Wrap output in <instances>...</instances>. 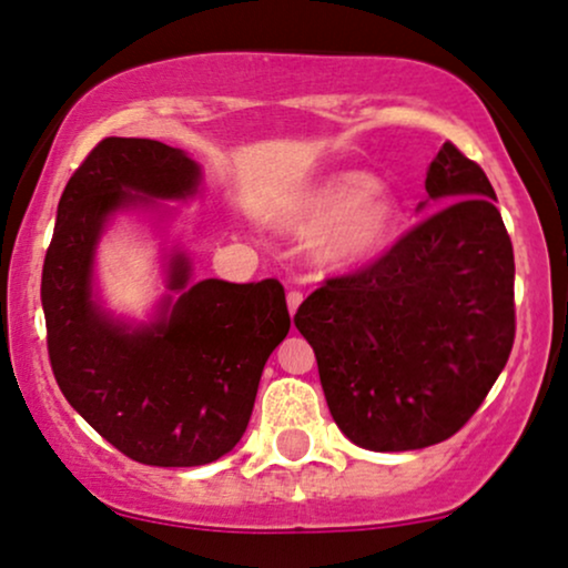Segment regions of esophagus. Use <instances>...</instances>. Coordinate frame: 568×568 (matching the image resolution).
<instances>
[{
  "label": "esophagus",
  "instance_id": "obj_1",
  "mask_svg": "<svg viewBox=\"0 0 568 568\" xmlns=\"http://www.w3.org/2000/svg\"><path fill=\"white\" fill-rule=\"evenodd\" d=\"M285 302H288V312H291V315H296L298 304L304 302V293H302V291H288V296H285Z\"/></svg>",
  "mask_w": 568,
  "mask_h": 568
}]
</instances>
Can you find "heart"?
<instances>
[{
    "mask_svg": "<svg viewBox=\"0 0 568 568\" xmlns=\"http://www.w3.org/2000/svg\"><path fill=\"white\" fill-rule=\"evenodd\" d=\"M400 200L366 171H336L291 200L283 224L296 234H321L317 258L347 270L374 262L393 245L400 226Z\"/></svg>",
    "mask_w": 568,
    "mask_h": 568,
    "instance_id": "b5f03b06",
    "label": "heart"
}]
</instances>
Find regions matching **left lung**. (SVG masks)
<instances>
[{
  "label": "left lung",
  "mask_w": 568,
  "mask_h": 568,
  "mask_svg": "<svg viewBox=\"0 0 568 568\" xmlns=\"http://www.w3.org/2000/svg\"><path fill=\"white\" fill-rule=\"evenodd\" d=\"M438 211L298 306L331 416L368 452H414L470 422L510 357L513 243L478 162L452 141L427 171Z\"/></svg>",
  "instance_id": "8db88e82"
}]
</instances>
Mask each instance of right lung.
I'll list each match as a JSON object with an SVG mask.
<instances>
[{
    "mask_svg": "<svg viewBox=\"0 0 568 568\" xmlns=\"http://www.w3.org/2000/svg\"><path fill=\"white\" fill-rule=\"evenodd\" d=\"M200 165L152 139H103L58 202L42 266V310L55 382L71 408L141 465L197 467L243 438L266 357L291 328L277 280L189 283L175 253L154 323L130 328L93 298V253L109 216L197 192Z\"/></svg>",
    "mask_w": 568,
    "mask_h": 568,
    "instance_id": "1",
    "label": "right lung"
}]
</instances>
